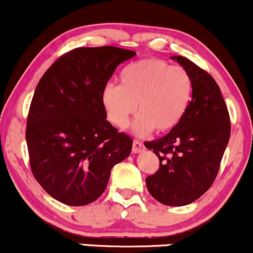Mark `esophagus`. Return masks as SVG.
<instances>
[{
	"mask_svg": "<svg viewBox=\"0 0 253 253\" xmlns=\"http://www.w3.org/2000/svg\"><path fill=\"white\" fill-rule=\"evenodd\" d=\"M145 151V146L141 141L139 140H134L133 141V146H132V152L133 153H140V152Z\"/></svg>",
	"mask_w": 253,
	"mask_h": 253,
	"instance_id": "1",
	"label": "esophagus"
}]
</instances>
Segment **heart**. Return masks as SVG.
Here are the masks:
<instances>
[{"label":"heart","instance_id":"heart-1","mask_svg":"<svg viewBox=\"0 0 253 253\" xmlns=\"http://www.w3.org/2000/svg\"><path fill=\"white\" fill-rule=\"evenodd\" d=\"M192 92L193 80L184 67L150 57L125 67L120 84L105 86L101 100L108 120L119 128L138 112L133 130L146 135L174 128L190 107Z\"/></svg>","mask_w":253,"mask_h":253}]
</instances>
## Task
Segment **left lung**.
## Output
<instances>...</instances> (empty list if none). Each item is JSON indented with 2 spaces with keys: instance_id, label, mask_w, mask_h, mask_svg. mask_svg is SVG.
Masks as SVG:
<instances>
[{
  "instance_id": "8db88e82",
  "label": "left lung",
  "mask_w": 253,
  "mask_h": 253,
  "mask_svg": "<svg viewBox=\"0 0 253 253\" xmlns=\"http://www.w3.org/2000/svg\"><path fill=\"white\" fill-rule=\"evenodd\" d=\"M193 80L185 117L163 138L145 142L159 158V169L146 178L148 192L169 206H184L203 196L213 184L229 144L227 106L214 79L192 61L173 56Z\"/></svg>"
}]
</instances>
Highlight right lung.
<instances>
[{"instance_id":"obj_1","label":"right lung","mask_w":253,"mask_h":253,"mask_svg":"<svg viewBox=\"0 0 253 253\" xmlns=\"http://www.w3.org/2000/svg\"><path fill=\"white\" fill-rule=\"evenodd\" d=\"M135 55L112 45L75 48L36 86L26 128L30 169L60 203L95 202L113 166L129 156L133 140L106 120L101 94L117 67Z\"/></svg>"}]
</instances>
